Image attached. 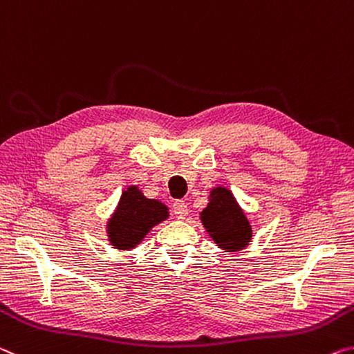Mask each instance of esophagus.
<instances>
[{"instance_id":"esophagus-1","label":"esophagus","mask_w":354,"mask_h":354,"mask_svg":"<svg viewBox=\"0 0 354 354\" xmlns=\"http://www.w3.org/2000/svg\"><path fill=\"white\" fill-rule=\"evenodd\" d=\"M172 210H174V215L177 216V219H185V218L188 216V205L185 204L183 201L174 202Z\"/></svg>"}]
</instances>
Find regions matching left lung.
<instances>
[{
    "label": "left lung",
    "mask_w": 354,
    "mask_h": 354,
    "mask_svg": "<svg viewBox=\"0 0 354 354\" xmlns=\"http://www.w3.org/2000/svg\"><path fill=\"white\" fill-rule=\"evenodd\" d=\"M201 221L216 246L225 252L241 251L252 239V227L245 212L225 187L210 191L208 205L201 212Z\"/></svg>",
    "instance_id": "8db88e82"
}]
</instances>
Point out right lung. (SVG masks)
<instances>
[{
  "label": "right lung",
  "mask_w": 354,
  "mask_h": 354,
  "mask_svg": "<svg viewBox=\"0 0 354 354\" xmlns=\"http://www.w3.org/2000/svg\"><path fill=\"white\" fill-rule=\"evenodd\" d=\"M169 216L167 207L156 199H147L135 185L127 188L106 224L108 241L120 251H130L144 240L152 227Z\"/></svg>",
  "instance_id": "right-lung-1"
}]
</instances>
